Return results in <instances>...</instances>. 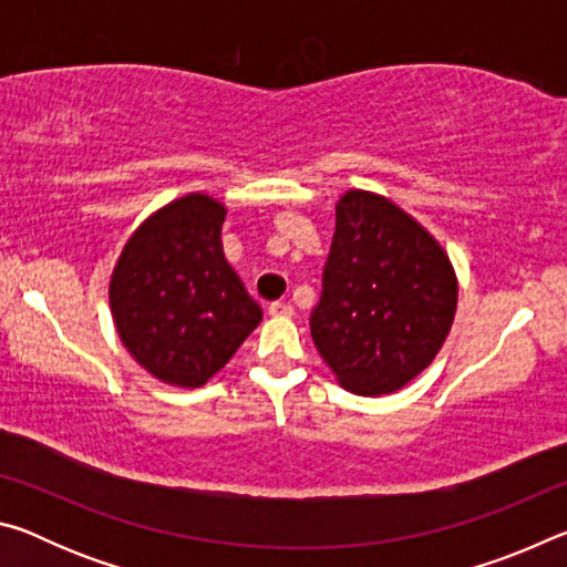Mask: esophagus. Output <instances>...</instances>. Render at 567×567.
<instances>
[{
	"mask_svg": "<svg viewBox=\"0 0 567 567\" xmlns=\"http://www.w3.org/2000/svg\"><path fill=\"white\" fill-rule=\"evenodd\" d=\"M267 312H270L272 318H290V315L295 312V307L290 302L275 300V302H270V307H267Z\"/></svg>",
	"mask_w": 567,
	"mask_h": 567,
	"instance_id": "34e87169",
	"label": "esophagus"
}]
</instances>
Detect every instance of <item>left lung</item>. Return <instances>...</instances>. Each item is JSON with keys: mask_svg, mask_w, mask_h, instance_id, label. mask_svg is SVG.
I'll list each match as a JSON object with an SVG mask.
<instances>
[{"mask_svg": "<svg viewBox=\"0 0 567 567\" xmlns=\"http://www.w3.org/2000/svg\"><path fill=\"white\" fill-rule=\"evenodd\" d=\"M455 302L453 265L415 219L362 189L340 199L310 332L344 390L408 385L443 348Z\"/></svg>", "mask_w": 567, "mask_h": 567, "instance_id": "1", "label": "left lung"}]
</instances>
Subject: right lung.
Here are the masks:
<instances>
[{
	"label": "right lung",
	"instance_id": "1",
	"mask_svg": "<svg viewBox=\"0 0 567 567\" xmlns=\"http://www.w3.org/2000/svg\"><path fill=\"white\" fill-rule=\"evenodd\" d=\"M223 223L213 197L175 199L130 237L114 267L110 305L124 348L169 385H205L262 320L225 260Z\"/></svg>",
	"mask_w": 567,
	"mask_h": 567
}]
</instances>
